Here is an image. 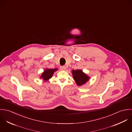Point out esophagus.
Returning a JSON list of instances; mask_svg holds the SVG:
<instances>
[{
	"instance_id": "obj_1",
	"label": "esophagus",
	"mask_w": 132,
	"mask_h": 132,
	"mask_svg": "<svg viewBox=\"0 0 132 132\" xmlns=\"http://www.w3.org/2000/svg\"><path fill=\"white\" fill-rule=\"evenodd\" d=\"M60 69L62 70H65L66 69V67H65V66H61Z\"/></svg>"
}]
</instances>
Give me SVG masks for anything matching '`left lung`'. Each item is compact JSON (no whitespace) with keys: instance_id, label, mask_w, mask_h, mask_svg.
<instances>
[{"instance_id":"obj_1","label":"left lung","mask_w":132,"mask_h":132,"mask_svg":"<svg viewBox=\"0 0 132 132\" xmlns=\"http://www.w3.org/2000/svg\"><path fill=\"white\" fill-rule=\"evenodd\" d=\"M71 73L73 79L77 85L79 86H81L85 84L90 79V77L84 73L82 70H72Z\"/></svg>"}]
</instances>
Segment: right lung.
<instances>
[{
  "label": "right lung",
  "instance_id": "1",
  "mask_svg": "<svg viewBox=\"0 0 132 132\" xmlns=\"http://www.w3.org/2000/svg\"><path fill=\"white\" fill-rule=\"evenodd\" d=\"M57 70L58 69L57 68H54V69L46 68L45 70L43 71V72L42 73L41 76L40 77V78L43 79L44 81H47L52 78L54 72L57 71Z\"/></svg>",
  "mask_w": 132,
  "mask_h": 132
}]
</instances>
